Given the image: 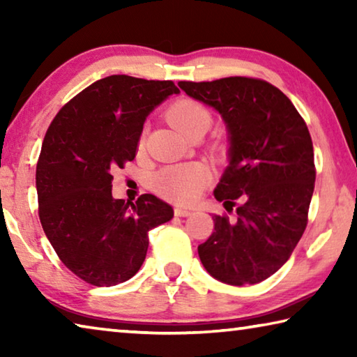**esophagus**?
I'll list each match as a JSON object with an SVG mask.
<instances>
[{
    "label": "esophagus",
    "instance_id": "34e87169",
    "mask_svg": "<svg viewBox=\"0 0 357 357\" xmlns=\"http://www.w3.org/2000/svg\"><path fill=\"white\" fill-rule=\"evenodd\" d=\"M192 214V211L185 209V208H174V215L176 217H189Z\"/></svg>",
    "mask_w": 357,
    "mask_h": 357
}]
</instances>
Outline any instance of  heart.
Returning a JSON list of instances; mask_svg holds the SVG:
<instances>
[{"instance_id":"obj_1","label":"heart","mask_w":357,"mask_h":357,"mask_svg":"<svg viewBox=\"0 0 357 357\" xmlns=\"http://www.w3.org/2000/svg\"><path fill=\"white\" fill-rule=\"evenodd\" d=\"M168 119L184 135L192 137L198 130H208L211 112L195 99H179L168 110ZM143 146V138L140 142ZM208 183V173L202 165L185 164L167 167L153 178V187L159 195L178 203L193 202Z\"/></svg>"}]
</instances>
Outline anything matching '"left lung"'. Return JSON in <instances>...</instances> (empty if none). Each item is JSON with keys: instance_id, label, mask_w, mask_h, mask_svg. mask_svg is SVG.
<instances>
[{"instance_id": "left-lung-1", "label": "left lung", "mask_w": 357, "mask_h": 357, "mask_svg": "<svg viewBox=\"0 0 357 357\" xmlns=\"http://www.w3.org/2000/svg\"><path fill=\"white\" fill-rule=\"evenodd\" d=\"M178 84L222 114L229 140V165L214 197L228 213L236 206V214L213 215L214 231L198 255L228 285L263 282L288 261L309 220L317 172L305 121L279 88L259 78Z\"/></svg>"}]
</instances>
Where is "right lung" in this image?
<instances>
[{"mask_svg": "<svg viewBox=\"0 0 357 357\" xmlns=\"http://www.w3.org/2000/svg\"><path fill=\"white\" fill-rule=\"evenodd\" d=\"M179 89L172 80L110 75L72 98L48 128L36 167L39 219L66 268L94 287L134 277L148 231L173 208L144 193L114 200L113 172L135 159L144 119Z\"/></svg>", "mask_w": 357, "mask_h": 357, "instance_id": "right-lung-1", "label": "right lung"}]
</instances>
